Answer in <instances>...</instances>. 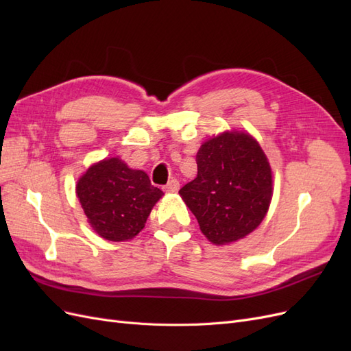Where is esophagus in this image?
<instances>
[{"instance_id": "1", "label": "esophagus", "mask_w": 351, "mask_h": 351, "mask_svg": "<svg viewBox=\"0 0 351 351\" xmlns=\"http://www.w3.org/2000/svg\"><path fill=\"white\" fill-rule=\"evenodd\" d=\"M178 189H180L178 180L173 178V180H169V182L164 186V192H167V193H176V192H178Z\"/></svg>"}]
</instances>
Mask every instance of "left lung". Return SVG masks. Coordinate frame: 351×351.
I'll use <instances>...</instances> for the list:
<instances>
[{"instance_id": "8db88e82", "label": "left lung", "mask_w": 351, "mask_h": 351, "mask_svg": "<svg viewBox=\"0 0 351 351\" xmlns=\"http://www.w3.org/2000/svg\"><path fill=\"white\" fill-rule=\"evenodd\" d=\"M197 177L180 189L200 231L214 244L237 241L256 228L272 199L267 155L249 133L224 132L200 146Z\"/></svg>"}]
</instances>
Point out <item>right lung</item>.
Listing matches in <instances>:
<instances>
[{
	"label": "right lung",
	"instance_id": "obj_1",
	"mask_svg": "<svg viewBox=\"0 0 351 351\" xmlns=\"http://www.w3.org/2000/svg\"><path fill=\"white\" fill-rule=\"evenodd\" d=\"M76 193L95 232L110 241H125L139 234L164 195L151 184L145 171L129 168L120 158L90 165L79 178Z\"/></svg>",
	"mask_w": 351,
	"mask_h": 351
}]
</instances>
